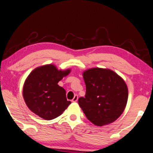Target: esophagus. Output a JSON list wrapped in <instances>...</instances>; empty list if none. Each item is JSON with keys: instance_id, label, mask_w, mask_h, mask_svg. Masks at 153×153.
<instances>
[{"instance_id": "obj_1", "label": "esophagus", "mask_w": 153, "mask_h": 153, "mask_svg": "<svg viewBox=\"0 0 153 153\" xmlns=\"http://www.w3.org/2000/svg\"><path fill=\"white\" fill-rule=\"evenodd\" d=\"M78 94H75V95L74 96V97H73V99L72 100V102H75L78 101Z\"/></svg>"}]
</instances>
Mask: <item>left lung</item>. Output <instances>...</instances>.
<instances>
[{
    "label": "left lung",
    "mask_w": 153,
    "mask_h": 153,
    "mask_svg": "<svg viewBox=\"0 0 153 153\" xmlns=\"http://www.w3.org/2000/svg\"><path fill=\"white\" fill-rule=\"evenodd\" d=\"M86 85L85 97L78 104L89 121L102 126L116 121L124 111L128 88L119 75L109 69H88L83 73Z\"/></svg>",
    "instance_id": "left-lung-1"
}]
</instances>
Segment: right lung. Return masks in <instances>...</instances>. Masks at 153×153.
<instances>
[{
  "mask_svg": "<svg viewBox=\"0 0 153 153\" xmlns=\"http://www.w3.org/2000/svg\"><path fill=\"white\" fill-rule=\"evenodd\" d=\"M70 72V69L59 71L51 64L32 71L23 87V97L29 109L45 120L59 117L71 102L58 82Z\"/></svg>",
  "mask_w": 153,
  "mask_h": 153,
  "instance_id": "add662e5",
  "label": "right lung"
}]
</instances>
